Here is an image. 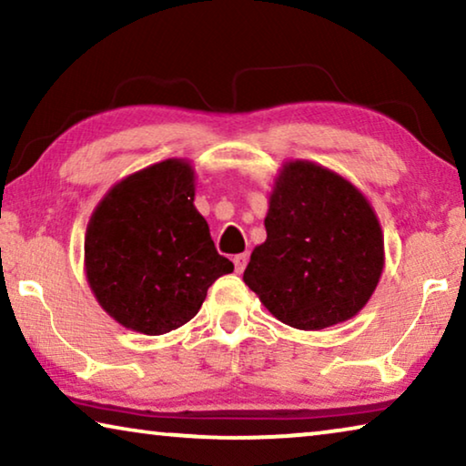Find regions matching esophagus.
Returning a JSON list of instances; mask_svg holds the SVG:
<instances>
[{
    "mask_svg": "<svg viewBox=\"0 0 466 466\" xmlns=\"http://www.w3.org/2000/svg\"><path fill=\"white\" fill-rule=\"evenodd\" d=\"M247 263H248V255L247 252H240V255L234 257V267H236V273H242L247 269Z\"/></svg>",
    "mask_w": 466,
    "mask_h": 466,
    "instance_id": "esophagus-1",
    "label": "esophagus"
}]
</instances>
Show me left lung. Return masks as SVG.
<instances>
[{"mask_svg": "<svg viewBox=\"0 0 466 466\" xmlns=\"http://www.w3.org/2000/svg\"><path fill=\"white\" fill-rule=\"evenodd\" d=\"M267 240L244 283L275 319L320 330L356 317L384 269V234L372 203L339 172L286 160L273 178Z\"/></svg>", "mask_w": 466, "mask_h": 466, "instance_id": "1", "label": "left lung"}]
</instances>
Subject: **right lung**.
<instances>
[{
    "label": "right lung",
    "instance_id": "1",
    "mask_svg": "<svg viewBox=\"0 0 466 466\" xmlns=\"http://www.w3.org/2000/svg\"><path fill=\"white\" fill-rule=\"evenodd\" d=\"M187 157L149 164L108 188L84 238L94 298L121 327L170 333L199 312L211 283L234 271L195 208Z\"/></svg>",
    "mask_w": 466,
    "mask_h": 466
}]
</instances>
